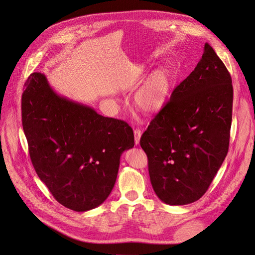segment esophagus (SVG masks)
Returning a JSON list of instances; mask_svg holds the SVG:
<instances>
[{"instance_id":"esophagus-1","label":"esophagus","mask_w":255,"mask_h":255,"mask_svg":"<svg viewBox=\"0 0 255 255\" xmlns=\"http://www.w3.org/2000/svg\"><path fill=\"white\" fill-rule=\"evenodd\" d=\"M141 130L138 128V129H135L134 130V140H135V144L138 145L139 142H140V138H141Z\"/></svg>"}]
</instances>
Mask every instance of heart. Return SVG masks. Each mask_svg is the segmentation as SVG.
<instances>
[{
    "instance_id": "obj_1",
    "label": "heart",
    "mask_w": 255,
    "mask_h": 255,
    "mask_svg": "<svg viewBox=\"0 0 255 255\" xmlns=\"http://www.w3.org/2000/svg\"><path fill=\"white\" fill-rule=\"evenodd\" d=\"M170 87L171 77L166 68H159L153 71L135 95L136 107L146 114L160 111L166 103Z\"/></svg>"
}]
</instances>
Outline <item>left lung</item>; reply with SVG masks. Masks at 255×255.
Instances as JSON below:
<instances>
[{
	"mask_svg": "<svg viewBox=\"0 0 255 255\" xmlns=\"http://www.w3.org/2000/svg\"><path fill=\"white\" fill-rule=\"evenodd\" d=\"M233 101L232 76L206 43L195 69L140 140L152 187L162 202L188 205L208 191L229 151Z\"/></svg>",
	"mask_w": 255,
	"mask_h": 255,
	"instance_id": "8db88e82",
	"label": "left lung"
}]
</instances>
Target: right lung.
I'll return each instance as SVG.
<instances>
[{"instance_id":"1","label":"right lung","mask_w":255,"mask_h":255,"mask_svg":"<svg viewBox=\"0 0 255 255\" xmlns=\"http://www.w3.org/2000/svg\"><path fill=\"white\" fill-rule=\"evenodd\" d=\"M21 122L32 166L53 198L74 212L100 206L116 182L132 128L55 93L40 72L21 95Z\"/></svg>"}]
</instances>
